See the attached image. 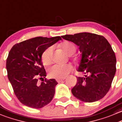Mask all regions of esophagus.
<instances>
[{
    "label": "esophagus",
    "mask_w": 122,
    "mask_h": 122,
    "mask_svg": "<svg viewBox=\"0 0 122 122\" xmlns=\"http://www.w3.org/2000/svg\"><path fill=\"white\" fill-rule=\"evenodd\" d=\"M64 78H63V79H56V81H57V82H58V83H60V82H61V81H63L64 80Z\"/></svg>",
    "instance_id": "esophagus-1"
}]
</instances>
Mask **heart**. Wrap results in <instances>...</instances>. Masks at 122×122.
I'll use <instances>...</instances> for the list:
<instances>
[{"instance_id": "1", "label": "heart", "mask_w": 122, "mask_h": 122, "mask_svg": "<svg viewBox=\"0 0 122 122\" xmlns=\"http://www.w3.org/2000/svg\"><path fill=\"white\" fill-rule=\"evenodd\" d=\"M61 47L64 51L68 55H71L76 52V47L73 44L68 42H65L61 45ZM52 48L49 47L43 52L42 56V62L44 64H49L51 61ZM72 67L70 64L58 65L55 64L51 67L48 70L49 76L55 79H63L66 77L71 70Z\"/></svg>"}]
</instances>
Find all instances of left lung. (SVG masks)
Wrapping results in <instances>:
<instances>
[{
  "mask_svg": "<svg viewBox=\"0 0 122 122\" xmlns=\"http://www.w3.org/2000/svg\"><path fill=\"white\" fill-rule=\"evenodd\" d=\"M62 38L77 45L81 53L77 71L85 75L77 77L73 95L86 102L101 100L109 91L116 70L112 46L104 37L91 33L67 35Z\"/></svg>",
  "mask_w": 122,
  "mask_h": 122,
  "instance_id": "left-lung-1",
  "label": "left lung"
}]
</instances>
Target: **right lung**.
I'll return each mask as SVG.
<instances>
[{"mask_svg": "<svg viewBox=\"0 0 122 122\" xmlns=\"http://www.w3.org/2000/svg\"><path fill=\"white\" fill-rule=\"evenodd\" d=\"M61 40L60 36L35 37L16 43L9 51L6 65L8 77L22 104L41 108L52 100L57 81L45 79L39 84L38 79L46 76L42 62L43 52Z\"/></svg>", "mask_w": 122, "mask_h": 122, "instance_id": "obj_1", "label": "right lung"}]
</instances>
